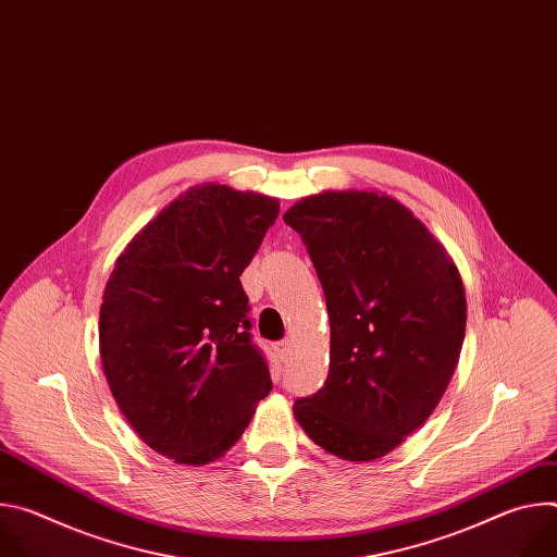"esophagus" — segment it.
I'll use <instances>...</instances> for the list:
<instances>
[{
  "label": "esophagus",
  "instance_id": "1",
  "mask_svg": "<svg viewBox=\"0 0 557 557\" xmlns=\"http://www.w3.org/2000/svg\"><path fill=\"white\" fill-rule=\"evenodd\" d=\"M275 352L280 355V359H286L288 352H290V342L288 339H282L275 344Z\"/></svg>",
  "mask_w": 557,
  "mask_h": 557
}]
</instances>
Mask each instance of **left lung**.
Instances as JSON below:
<instances>
[{"instance_id":"1","label":"left lung","mask_w":557,"mask_h":557,"mask_svg":"<svg viewBox=\"0 0 557 557\" xmlns=\"http://www.w3.org/2000/svg\"><path fill=\"white\" fill-rule=\"evenodd\" d=\"M284 222L326 295L331 368L293 414L312 443L350 462L399 447L438 406L467 322L460 273L414 213L379 191H324Z\"/></svg>"}]
</instances>
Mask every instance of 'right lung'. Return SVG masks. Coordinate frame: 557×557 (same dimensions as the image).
Wrapping results in <instances>:
<instances>
[{
    "label": "right lung",
    "instance_id": "1",
    "mask_svg": "<svg viewBox=\"0 0 557 557\" xmlns=\"http://www.w3.org/2000/svg\"><path fill=\"white\" fill-rule=\"evenodd\" d=\"M277 213L256 191L191 187L132 237L106 284L99 344L112 396L174 462L220 458L273 387L240 275Z\"/></svg>",
    "mask_w": 557,
    "mask_h": 557
}]
</instances>
